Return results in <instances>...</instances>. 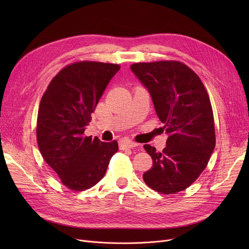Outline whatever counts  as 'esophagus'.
<instances>
[{
    "label": "esophagus",
    "mask_w": 249,
    "mask_h": 249,
    "mask_svg": "<svg viewBox=\"0 0 249 249\" xmlns=\"http://www.w3.org/2000/svg\"><path fill=\"white\" fill-rule=\"evenodd\" d=\"M137 146V143L128 140V139H123L120 141V148L121 149H127V148H133Z\"/></svg>",
    "instance_id": "esophagus-1"
}]
</instances>
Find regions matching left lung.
<instances>
[{"label":"left lung","instance_id":"left-lung-1","mask_svg":"<svg viewBox=\"0 0 249 249\" xmlns=\"http://www.w3.org/2000/svg\"><path fill=\"white\" fill-rule=\"evenodd\" d=\"M130 68L149 90L168 134L162 152L149 144L143 146L153 162L143 180L160 194L184 191L203 173L216 144L206 88L198 74L180 61L138 62Z\"/></svg>","mask_w":249,"mask_h":249}]
</instances>
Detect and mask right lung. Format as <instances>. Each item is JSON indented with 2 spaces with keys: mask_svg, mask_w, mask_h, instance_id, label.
Returning a JSON list of instances; mask_svg holds the SVG:
<instances>
[{
  "mask_svg": "<svg viewBox=\"0 0 249 249\" xmlns=\"http://www.w3.org/2000/svg\"><path fill=\"white\" fill-rule=\"evenodd\" d=\"M120 65L77 61L49 83L39 105L36 136L45 162L62 185L80 192L94 187L106 174L118 143L85 135L105 89Z\"/></svg>",
  "mask_w": 249,
  "mask_h": 249,
  "instance_id": "1",
  "label": "right lung"
}]
</instances>
